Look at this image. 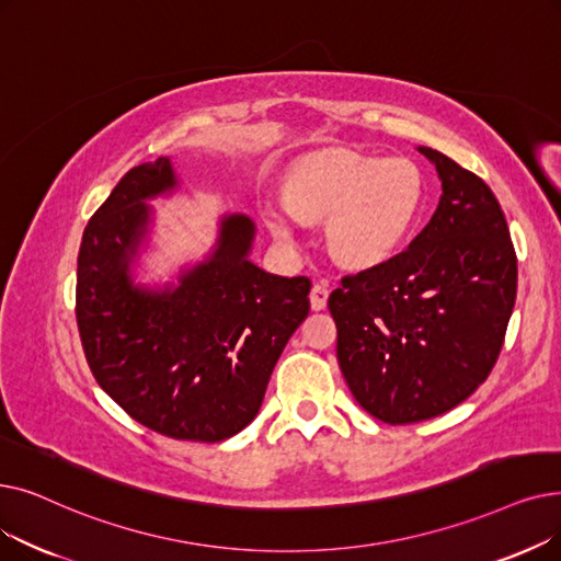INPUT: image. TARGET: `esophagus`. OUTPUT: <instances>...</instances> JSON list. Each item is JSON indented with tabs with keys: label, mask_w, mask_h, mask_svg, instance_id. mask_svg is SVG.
Returning a JSON list of instances; mask_svg holds the SVG:
<instances>
[{
	"label": "esophagus",
	"mask_w": 561,
	"mask_h": 561,
	"mask_svg": "<svg viewBox=\"0 0 561 561\" xmlns=\"http://www.w3.org/2000/svg\"><path fill=\"white\" fill-rule=\"evenodd\" d=\"M328 286L325 284H313L311 286V294H309V302H311V309L313 311H321V309H325V305H328Z\"/></svg>",
	"instance_id": "34e87169"
}]
</instances>
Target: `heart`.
<instances>
[{
    "mask_svg": "<svg viewBox=\"0 0 561 561\" xmlns=\"http://www.w3.org/2000/svg\"><path fill=\"white\" fill-rule=\"evenodd\" d=\"M422 206L424 179L412 160L332 151L288 174L284 197L263 204V222L282 245L296 248L302 220H328L330 254L351 267H371L399 252Z\"/></svg>",
    "mask_w": 561,
    "mask_h": 561,
    "instance_id": "obj_1",
    "label": "heart"
}]
</instances>
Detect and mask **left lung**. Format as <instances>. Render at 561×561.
<instances>
[{"label": "left lung", "instance_id": "obj_1", "mask_svg": "<svg viewBox=\"0 0 561 561\" xmlns=\"http://www.w3.org/2000/svg\"><path fill=\"white\" fill-rule=\"evenodd\" d=\"M443 194L401 254L328 300L355 401L385 424L443 415L489 378L516 305L518 261L491 187L428 146Z\"/></svg>", "mask_w": 561, "mask_h": 561}]
</instances>
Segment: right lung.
Wrapping results in <instances>:
<instances>
[{
  "mask_svg": "<svg viewBox=\"0 0 561 561\" xmlns=\"http://www.w3.org/2000/svg\"><path fill=\"white\" fill-rule=\"evenodd\" d=\"M179 187L172 160L158 158L133 167L95 210L78 256V328L93 378L133 420L176 440L220 443L256 417L307 319L311 282L252 263L256 227L242 213L220 217L210 254L174 282H137L156 225L149 202Z\"/></svg>",
  "mask_w": 561,
  "mask_h": 561,
  "instance_id": "1",
  "label": "right lung"
}]
</instances>
